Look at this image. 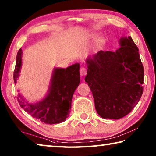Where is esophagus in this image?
Listing matches in <instances>:
<instances>
[{"mask_svg": "<svg viewBox=\"0 0 156 156\" xmlns=\"http://www.w3.org/2000/svg\"><path fill=\"white\" fill-rule=\"evenodd\" d=\"M80 74L82 76H84L87 74V69L85 67H83L80 68Z\"/></svg>", "mask_w": 156, "mask_h": 156, "instance_id": "34e87169", "label": "esophagus"}]
</instances>
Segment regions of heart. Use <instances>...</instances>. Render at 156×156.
<instances>
[{
	"label": "heart",
	"mask_w": 156,
	"mask_h": 156,
	"mask_svg": "<svg viewBox=\"0 0 156 156\" xmlns=\"http://www.w3.org/2000/svg\"><path fill=\"white\" fill-rule=\"evenodd\" d=\"M96 35L95 34H91L90 37L92 38V39H94L95 38H96ZM105 43V40L102 38H98L96 39V47H101L102 44H104Z\"/></svg>",
	"instance_id": "heart-1"
}]
</instances>
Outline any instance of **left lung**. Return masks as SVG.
Segmentation results:
<instances>
[{"mask_svg":"<svg viewBox=\"0 0 156 156\" xmlns=\"http://www.w3.org/2000/svg\"><path fill=\"white\" fill-rule=\"evenodd\" d=\"M113 52L100 51L86 60L88 83L95 107L102 118L118 120L131 112L143 92L144 68L131 36L120 40Z\"/></svg>","mask_w":156,"mask_h":156,"instance_id":"obj_1","label":"left lung"}]
</instances>
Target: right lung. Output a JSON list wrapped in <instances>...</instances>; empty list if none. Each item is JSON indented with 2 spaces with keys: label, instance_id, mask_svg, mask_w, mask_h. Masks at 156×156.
I'll return each mask as SVG.
<instances>
[{
  "label": "right lung",
  "instance_id": "obj_1",
  "mask_svg": "<svg viewBox=\"0 0 156 156\" xmlns=\"http://www.w3.org/2000/svg\"><path fill=\"white\" fill-rule=\"evenodd\" d=\"M22 49H19L14 72V80L19 77L22 65ZM80 65L76 63L66 69L56 68L53 72L48 94L41 101L29 103L20 94L17 97L20 106L33 118L46 124L64 122L72 108L73 93L80 83Z\"/></svg>",
  "mask_w": 156,
  "mask_h": 156
}]
</instances>
